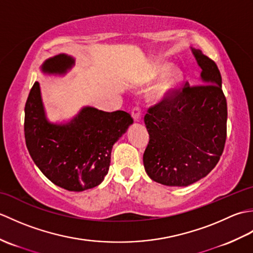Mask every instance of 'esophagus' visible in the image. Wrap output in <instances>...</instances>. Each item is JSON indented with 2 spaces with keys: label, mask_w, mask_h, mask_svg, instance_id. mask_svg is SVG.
<instances>
[{
  "label": "esophagus",
  "mask_w": 253,
  "mask_h": 253,
  "mask_svg": "<svg viewBox=\"0 0 253 253\" xmlns=\"http://www.w3.org/2000/svg\"><path fill=\"white\" fill-rule=\"evenodd\" d=\"M131 116H132L133 121H135V122L140 121V118H141V110H140V107H139V106L132 107Z\"/></svg>",
  "instance_id": "34e87169"
}]
</instances>
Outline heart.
Returning <instances> with one entry per match:
<instances>
[{
  "label": "heart",
  "instance_id": "obj_1",
  "mask_svg": "<svg viewBox=\"0 0 253 253\" xmlns=\"http://www.w3.org/2000/svg\"><path fill=\"white\" fill-rule=\"evenodd\" d=\"M150 79L152 82L160 79L151 93L153 100L160 101L170 95L179 87L184 79V73L179 67H173V63L159 61L154 64Z\"/></svg>",
  "mask_w": 253,
  "mask_h": 253
}]
</instances>
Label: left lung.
<instances>
[{"label": "left lung", "instance_id": "1", "mask_svg": "<svg viewBox=\"0 0 253 253\" xmlns=\"http://www.w3.org/2000/svg\"><path fill=\"white\" fill-rule=\"evenodd\" d=\"M202 69L200 84L186 83L178 92L150 107L144 116L149 143L143 165L152 180L185 187L211 171L226 140L227 104L216 64L192 49Z\"/></svg>", "mask_w": 253, "mask_h": 253}]
</instances>
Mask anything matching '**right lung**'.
Instances as JSON below:
<instances>
[{
	"mask_svg": "<svg viewBox=\"0 0 253 253\" xmlns=\"http://www.w3.org/2000/svg\"><path fill=\"white\" fill-rule=\"evenodd\" d=\"M75 66L71 55L57 54L41 66L45 75L65 76ZM133 120L124 111L84 106L71 121L52 123L46 116L39 83L25 106V139L31 159L53 184L69 191L96 187L109 171L113 144Z\"/></svg>",
	"mask_w": 253,
	"mask_h": 253,
	"instance_id": "add662e5",
	"label": "right lung"
}]
</instances>
